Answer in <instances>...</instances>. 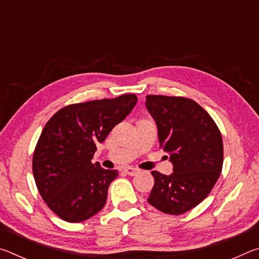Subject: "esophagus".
<instances>
[{"instance_id": "esophagus-1", "label": "esophagus", "mask_w": 259, "mask_h": 259, "mask_svg": "<svg viewBox=\"0 0 259 259\" xmlns=\"http://www.w3.org/2000/svg\"><path fill=\"white\" fill-rule=\"evenodd\" d=\"M125 174H128L129 176H135V175H137L139 170L138 169H135V168H131V166H128V168L124 169Z\"/></svg>"}]
</instances>
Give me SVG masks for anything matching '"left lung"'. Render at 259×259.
Instances as JSON below:
<instances>
[{"label": "left lung", "instance_id": "left-lung-1", "mask_svg": "<svg viewBox=\"0 0 259 259\" xmlns=\"http://www.w3.org/2000/svg\"><path fill=\"white\" fill-rule=\"evenodd\" d=\"M160 146L169 154L174 172L152 171L154 186L148 203L160 211L182 214L207 198L223 166V139L211 116L184 97L146 96Z\"/></svg>", "mask_w": 259, "mask_h": 259}]
</instances>
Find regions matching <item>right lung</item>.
Here are the masks:
<instances>
[{
  "label": "right lung",
  "mask_w": 259,
  "mask_h": 259,
  "mask_svg": "<svg viewBox=\"0 0 259 259\" xmlns=\"http://www.w3.org/2000/svg\"><path fill=\"white\" fill-rule=\"evenodd\" d=\"M136 95L68 105L48 121L33 155V174L42 199L68 223L93 217L106 203L117 170H106L91 159L137 104Z\"/></svg>",
  "instance_id": "1"
}]
</instances>
